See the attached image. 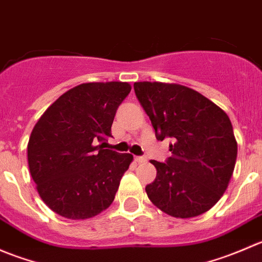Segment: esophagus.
<instances>
[{"label": "esophagus", "instance_id": "obj_1", "mask_svg": "<svg viewBox=\"0 0 262 262\" xmlns=\"http://www.w3.org/2000/svg\"><path fill=\"white\" fill-rule=\"evenodd\" d=\"M134 160H136V162H138V163H143V162H146L147 158L142 157V156H136V157H134Z\"/></svg>", "mask_w": 262, "mask_h": 262}]
</instances>
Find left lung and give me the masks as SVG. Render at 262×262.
<instances>
[{
	"mask_svg": "<svg viewBox=\"0 0 262 262\" xmlns=\"http://www.w3.org/2000/svg\"><path fill=\"white\" fill-rule=\"evenodd\" d=\"M137 99L156 132L172 139L166 162L152 160L157 176L147 185L150 202L175 218L208 212L228 187L237 158V142L228 115L186 86L136 82Z\"/></svg>",
	"mask_w": 262,
	"mask_h": 262,
	"instance_id": "left-lung-1",
	"label": "left lung"
}]
</instances>
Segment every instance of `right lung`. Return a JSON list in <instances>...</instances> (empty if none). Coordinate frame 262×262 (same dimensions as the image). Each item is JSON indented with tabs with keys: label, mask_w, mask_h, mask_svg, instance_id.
I'll use <instances>...</instances> for the list:
<instances>
[{
	"label": "right lung",
	"mask_w": 262,
	"mask_h": 262,
	"mask_svg": "<svg viewBox=\"0 0 262 262\" xmlns=\"http://www.w3.org/2000/svg\"><path fill=\"white\" fill-rule=\"evenodd\" d=\"M128 82L82 83L59 96L34 126L28 143L31 178L41 200L68 219H87L107 209L130 153L102 149L112 137Z\"/></svg>",
	"instance_id": "1"
}]
</instances>
